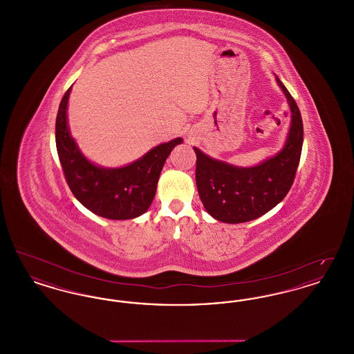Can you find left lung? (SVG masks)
Here are the masks:
<instances>
[{"mask_svg": "<svg viewBox=\"0 0 354 354\" xmlns=\"http://www.w3.org/2000/svg\"><path fill=\"white\" fill-rule=\"evenodd\" d=\"M290 109V124L283 149L251 167H239L208 156L198 147L196 187L205 211L223 223L257 219L281 202L293 185L303 149L300 110L286 86L276 77Z\"/></svg>", "mask_w": 354, "mask_h": 354, "instance_id": "obj_1", "label": "left lung"}]
</instances>
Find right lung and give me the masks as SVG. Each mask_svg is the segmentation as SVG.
<instances>
[{"instance_id": "obj_1", "label": "right lung", "mask_w": 354, "mask_h": 354, "mask_svg": "<svg viewBox=\"0 0 354 354\" xmlns=\"http://www.w3.org/2000/svg\"><path fill=\"white\" fill-rule=\"evenodd\" d=\"M71 87L59 103L55 120L57 151L71 192L87 209L106 219H134L143 215L155 198L166 159L183 139L160 143L122 167L98 166L84 156L70 134L68 103Z\"/></svg>"}]
</instances>
